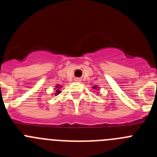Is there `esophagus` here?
Masks as SVG:
<instances>
[{
    "label": "esophagus",
    "mask_w": 157,
    "mask_h": 157,
    "mask_svg": "<svg viewBox=\"0 0 157 157\" xmlns=\"http://www.w3.org/2000/svg\"><path fill=\"white\" fill-rule=\"evenodd\" d=\"M75 81L76 82H80V81H81V79H80V78H75Z\"/></svg>",
    "instance_id": "esophagus-1"
}]
</instances>
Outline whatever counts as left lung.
<instances>
[{
  "instance_id": "8db88e82",
  "label": "left lung",
  "mask_w": 157,
  "mask_h": 157,
  "mask_svg": "<svg viewBox=\"0 0 157 157\" xmlns=\"http://www.w3.org/2000/svg\"><path fill=\"white\" fill-rule=\"evenodd\" d=\"M93 88H94V89H97V88H98V87L97 86H93Z\"/></svg>"
}]
</instances>
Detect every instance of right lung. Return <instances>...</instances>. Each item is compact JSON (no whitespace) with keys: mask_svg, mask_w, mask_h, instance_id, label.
I'll list each match as a JSON object with an SVG mask.
<instances>
[{"mask_svg":"<svg viewBox=\"0 0 157 157\" xmlns=\"http://www.w3.org/2000/svg\"><path fill=\"white\" fill-rule=\"evenodd\" d=\"M60 87H62V86H60V85H56V88H55V89H56V93L54 94H55V96L58 95V94L61 93V91L59 90V88H60Z\"/></svg>","mask_w":157,"mask_h":157,"instance_id":"obj_1","label":"right lung"}]
</instances>
